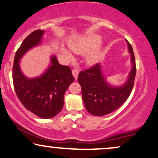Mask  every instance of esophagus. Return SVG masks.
<instances>
[{
	"label": "esophagus",
	"instance_id": "34e87169",
	"mask_svg": "<svg viewBox=\"0 0 158 158\" xmlns=\"http://www.w3.org/2000/svg\"><path fill=\"white\" fill-rule=\"evenodd\" d=\"M72 73H73V75L74 78H75V79L76 80L78 78V75H79V70H77V69H73Z\"/></svg>",
	"mask_w": 158,
	"mask_h": 158
}]
</instances>
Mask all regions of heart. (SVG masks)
<instances>
[{
  "mask_svg": "<svg viewBox=\"0 0 158 158\" xmlns=\"http://www.w3.org/2000/svg\"><path fill=\"white\" fill-rule=\"evenodd\" d=\"M100 41H101V39H100V37L99 36L92 35L86 38L82 43H79V44H73L72 46H70V48L76 53L85 52L88 51V50H91L96 48L100 44ZM63 52L65 56L68 59H72L73 56L69 52L66 51V50H64ZM97 58H98V55H97L96 53L92 54L89 57V60L91 62L95 61L97 60Z\"/></svg>",
  "mask_w": 158,
  "mask_h": 158,
  "instance_id": "heart-1",
  "label": "heart"
}]
</instances>
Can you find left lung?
I'll return each instance as SVG.
<instances>
[{
    "label": "left lung",
    "instance_id": "left-lung-1",
    "mask_svg": "<svg viewBox=\"0 0 158 158\" xmlns=\"http://www.w3.org/2000/svg\"><path fill=\"white\" fill-rule=\"evenodd\" d=\"M131 55L132 69L127 82L120 87H113L106 81L100 64L88 70L80 71L78 82L82 88L83 102L86 110L93 115H108L120 107L132 91L136 76V67L134 54L131 43L127 41Z\"/></svg>",
    "mask_w": 158,
    "mask_h": 158
}]
</instances>
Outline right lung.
Masks as SVG:
<instances>
[{
    "label": "right lung",
    "instance_id": "obj_1",
    "mask_svg": "<svg viewBox=\"0 0 158 158\" xmlns=\"http://www.w3.org/2000/svg\"><path fill=\"white\" fill-rule=\"evenodd\" d=\"M43 34V30L33 31L18 48L13 67V81L17 97L27 110L41 118H51L61 111L64 94L74 77L70 67L60 64L55 56L52 57L51 64L43 75L34 79L23 75L20 59L40 43Z\"/></svg>",
    "mask_w": 158,
    "mask_h": 158
}]
</instances>
